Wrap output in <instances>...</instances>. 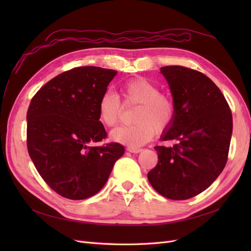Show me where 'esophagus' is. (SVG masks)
Masks as SVG:
<instances>
[{
  "label": "esophagus",
  "instance_id": "esophagus-1",
  "mask_svg": "<svg viewBox=\"0 0 251 251\" xmlns=\"http://www.w3.org/2000/svg\"><path fill=\"white\" fill-rule=\"evenodd\" d=\"M126 151H131V153H140V151H141L142 150H141V149H138V148L127 147V148H126Z\"/></svg>",
  "mask_w": 251,
  "mask_h": 251
}]
</instances>
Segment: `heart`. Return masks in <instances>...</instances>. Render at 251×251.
Masks as SVG:
<instances>
[{
  "label": "heart",
  "mask_w": 251,
  "mask_h": 251,
  "mask_svg": "<svg viewBox=\"0 0 251 251\" xmlns=\"http://www.w3.org/2000/svg\"><path fill=\"white\" fill-rule=\"evenodd\" d=\"M126 103H138L133 125L114 128L110 138L118 143L136 148L153 139L155 131H164L175 117V104L172 98L160 93V88L147 78L137 77L127 80L123 86ZM123 111L119 96L113 91H105L97 105L98 119L105 126L115 125Z\"/></svg>",
  "instance_id": "obj_1"
}]
</instances>
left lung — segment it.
Segmentation results:
<instances>
[{"label": "left lung", "mask_w": 251, "mask_h": 251, "mask_svg": "<svg viewBox=\"0 0 251 251\" xmlns=\"http://www.w3.org/2000/svg\"><path fill=\"white\" fill-rule=\"evenodd\" d=\"M175 117L155 147L158 163L148 173L155 191L172 200H186L211 185L225 168L232 133V115L224 95L206 75L182 66H166Z\"/></svg>", "instance_id": "8db88e82"}]
</instances>
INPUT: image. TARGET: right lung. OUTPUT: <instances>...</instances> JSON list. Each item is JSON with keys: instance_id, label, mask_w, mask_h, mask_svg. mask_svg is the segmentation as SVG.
Listing matches in <instances>:
<instances>
[{"instance_id": "1", "label": "right lung", "mask_w": 251, "mask_h": 251, "mask_svg": "<svg viewBox=\"0 0 251 251\" xmlns=\"http://www.w3.org/2000/svg\"><path fill=\"white\" fill-rule=\"evenodd\" d=\"M117 71L77 67L60 73L32 97L27 111V149L44 181L58 195L82 200L97 194L124 155L107 137L97 105Z\"/></svg>"}]
</instances>
